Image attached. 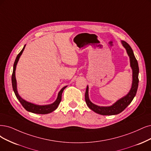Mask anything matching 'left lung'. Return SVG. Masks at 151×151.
I'll list each match as a JSON object with an SVG mask.
<instances>
[{"label": "left lung", "instance_id": "8db88e82", "mask_svg": "<svg viewBox=\"0 0 151 151\" xmlns=\"http://www.w3.org/2000/svg\"><path fill=\"white\" fill-rule=\"evenodd\" d=\"M123 46L130 58V65L132 70V83L129 92L126 95L118 100L115 103L110 106H99L93 104L89 99L88 86H87L85 92V101L89 108L94 112L101 115H115L121 113L129 105L136 96L139 83V66L137 61L130 45L125 41H121Z\"/></svg>", "mask_w": 151, "mask_h": 151}]
</instances>
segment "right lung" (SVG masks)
I'll list each match as a JSON object with an SVG mask.
<instances>
[{
  "instance_id": "1",
  "label": "right lung",
  "mask_w": 151,
  "mask_h": 151,
  "mask_svg": "<svg viewBox=\"0 0 151 151\" xmlns=\"http://www.w3.org/2000/svg\"><path fill=\"white\" fill-rule=\"evenodd\" d=\"M25 47V45L23 49L21 50V52L18 54V55L17 56L16 59L15 60V62L14 64V69H13V73H12V88L14 91L15 93V96L19 99V101L21 103V104L23 106V107L28 111L29 112L33 113H36V114H48L53 112V111H55L56 109H57L58 106V105L61 100V94H62V93L65 89L67 87V86H64L61 90L60 91L58 94V97L56 99V101L48 105H37L33 103H31L28 102L24 99H22L18 93L17 91V81L15 78V69H16V66L17 64L18 63V61L21 55L22 54V52H24V48Z\"/></svg>"
}]
</instances>
